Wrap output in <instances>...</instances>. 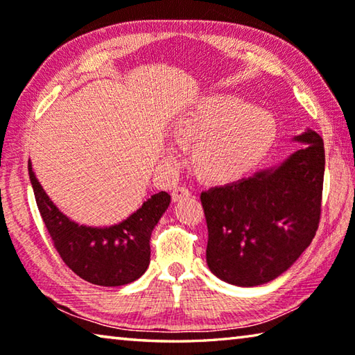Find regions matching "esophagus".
<instances>
[{
  "mask_svg": "<svg viewBox=\"0 0 355 355\" xmlns=\"http://www.w3.org/2000/svg\"><path fill=\"white\" fill-rule=\"evenodd\" d=\"M189 196H191V189L186 188V186H177V188L172 191V200L173 202H178L182 199H188Z\"/></svg>",
  "mask_w": 355,
  "mask_h": 355,
  "instance_id": "esophagus-1",
  "label": "esophagus"
}]
</instances>
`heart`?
<instances>
[{"mask_svg": "<svg viewBox=\"0 0 355 355\" xmlns=\"http://www.w3.org/2000/svg\"><path fill=\"white\" fill-rule=\"evenodd\" d=\"M173 135L182 144L197 142V169L214 182H232L261 161L275 141L277 123L261 107L228 94H213L197 101L173 122ZM167 159L177 163L182 146H167Z\"/></svg>", "mask_w": 355, "mask_h": 355, "instance_id": "obj_1", "label": "heart"}]
</instances>
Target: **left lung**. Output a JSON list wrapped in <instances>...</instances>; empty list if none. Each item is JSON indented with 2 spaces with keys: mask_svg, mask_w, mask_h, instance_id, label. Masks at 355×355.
Returning a JSON list of instances; mask_svg holds the SVG:
<instances>
[{
  "mask_svg": "<svg viewBox=\"0 0 355 355\" xmlns=\"http://www.w3.org/2000/svg\"><path fill=\"white\" fill-rule=\"evenodd\" d=\"M284 164L200 194L208 227L207 263L238 286L284 274L315 238L321 219L326 155L316 131Z\"/></svg>",
  "mask_w": 355,
  "mask_h": 355,
  "instance_id": "obj_1",
  "label": "left lung"
}]
</instances>
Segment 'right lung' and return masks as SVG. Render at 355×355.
<instances>
[{
  "instance_id": "right-lung-1",
  "label": "right lung",
  "mask_w": 355,
  "mask_h": 355,
  "mask_svg": "<svg viewBox=\"0 0 355 355\" xmlns=\"http://www.w3.org/2000/svg\"><path fill=\"white\" fill-rule=\"evenodd\" d=\"M34 197L55 249L64 263L89 284L127 285L139 279L150 263V236L171 203L161 191L150 197L136 213L117 225L94 228L78 225L50 200L28 161Z\"/></svg>"
}]
</instances>
